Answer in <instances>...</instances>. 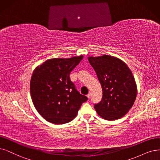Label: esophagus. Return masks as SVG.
Instances as JSON below:
<instances>
[{
	"label": "esophagus",
	"instance_id": "esophagus-1",
	"mask_svg": "<svg viewBox=\"0 0 160 160\" xmlns=\"http://www.w3.org/2000/svg\"><path fill=\"white\" fill-rule=\"evenodd\" d=\"M87 98H90V97H91V93H88V94L87 95Z\"/></svg>",
	"mask_w": 160,
	"mask_h": 160
}]
</instances>
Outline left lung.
Wrapping results in <instances>:
<instances>
[{"mask_svg": "<svg viewBox=\"0 0 160 160\" xmlns=\"http://www.w3.org/2000/svg\"><path fill=\"white\" fill-rule=\"evenodd\" d=\"M102 88V98L94 105L99 116L116 120L129 111L135 101L137 84L131 69L116 57L103 55L88 57Z\"/></svg>", "mask_w": 160, "mask_h": 160, "instance_id": "left-lung-1", "label": "left lung"}]
</instances>
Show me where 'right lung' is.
<instances>
[{
	"mask_svg": "<svg viewBox=\"0 0 160 160\" xmlns=\"http://www.w3.org/2000/svg\"><path fill=\"white\" fill-rule=\"evenodd\" d=\"M83 56L52 58L37 66L30 81L32 101L37 112L48 122L64 124L72 121L88 98L77 90L69 74Z\"/></svg>",
	"mask_w": 160,
	"mask_h": 160,
	"instance_id": "obj_1",
	"label": "right lung"
}]
</instances>
